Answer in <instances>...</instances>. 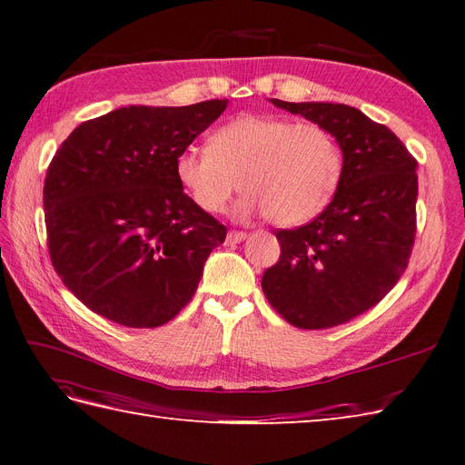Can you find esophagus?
Masks as SVG:
<instances>
[{"label":"esophagus","instance_id":"obj_1","mask_svg":"<svg viewBox=\"0 0 465 465\" xmlns=\"http://www.w3.org/2000/svg\"><path fill=\"white\" fill-rule=\"evenodd\" d=\"M245 239H247V233H245V232H235V230H232V232H228V235H226V243L235 245V243H241V241H245Z\"/></svg>","mask_w":465,"mask_h":465}]
</instances>
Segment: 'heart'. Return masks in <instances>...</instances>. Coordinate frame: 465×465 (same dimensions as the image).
<instances>
[{"label":"heart","instance_id":"heart-1","mask_svg":"<svg viewBox=\"0 0 465 465\" xmlns=\"http://www.w3.org/2000/svg\"><path fill=\"white\" fill-rule=\"evenodd\" d=\"M174 174L207 213L224 211L239 177L245 188L239 214H270L281 226H296L331 203L341 178V152L319 124L241 114L213 131L209 146L180 150Z\"/></svg>","mask_w":465,"mask_h":465}]
</instances>
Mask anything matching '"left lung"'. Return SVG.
<instances>
[{"instance_id": "left-lung-1", "label": "left lung", "mask_w": 465, "mask_h": 465, "mask_svg": "<svg viewBox=\"0 0 465 465\" xmlns=\"http://www.w3.org/2000/svg\"><path fill=\"white\" fill-rule=\"evenodd\" d=\"M272 104L325 127L341 150V178L310 224L275 232L281 256L262 291L298 329H329L371 310L407 270L416 233L418 163L386 125L332 103Z\"/></svg>"}]
</instances>
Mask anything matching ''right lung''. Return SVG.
<instances>
[{"label": "right lung", "mask_w": 465, "mask_h": 465, "mask_svg": "<svg viewBox=\"0 0 465 465\" xmlns=\"http://www.w3.org/2000/svg\"><path fill=\"white\" fill-rule=\"evenodd\" d=\"M226 106L119 108L75 127L56 150L44 186L49 254L94 313L153 329L192 300L226 228L184 193L174 157Z\"/></svg>", "instance_id": "obj_1"}]
</instances>
